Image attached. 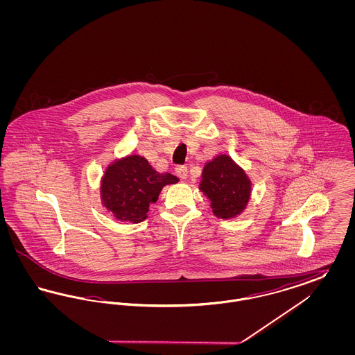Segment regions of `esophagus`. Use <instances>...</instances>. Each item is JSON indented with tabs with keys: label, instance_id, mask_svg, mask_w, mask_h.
I'll return each instance as SVG.
<instances>
[{
	"label": "esophagus",
	"instance_id": "1",
	"mask_svg": "<svg viewBox=\"0 0 355 355\" xmlns=\"http://www.w3.org/2000/svg\"><path fill=\"white\" fill-rule=\"evenodd\" d=\"M175 173H177V175H178L180 178L185 180V178H187V166H185V165L177 166V168H175Z\"/></svg>",
	"mask_w": 355,
	"mask_h": 355
}]
</instances>
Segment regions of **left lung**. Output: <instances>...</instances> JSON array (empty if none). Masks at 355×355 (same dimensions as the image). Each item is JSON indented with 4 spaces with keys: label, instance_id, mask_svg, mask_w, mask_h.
<instances>
[{
    "label": "left lung",
    "instance_id": "8db88e82",
    "mask_svg": "<svg viewBox=\"0 0 355 355\" xmlns=\"http://www.w3.org/2000/svg\"><path fill=\"white\" fill-rule=\"evenodd\" d=\"M201 190L211 201L213 213L220 218H233L249 202L250 181L229 155H218L205 165Z\"/></svg>",
    "mask_w": 355,
    "mask_h": 355
}]
</instances>
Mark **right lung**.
<instances>
[{"instance_id": "obj_1", "label": "right lung", "mask_w": 355, "mask_h": 355, "mask_svg": "<svg viewBox=\"0 0 355 355\" xmlns=\"http://www.w3.org/2000/svg\"><path fill=\"white\" fill-rule=\"evenodd\" d=\"M178 182L170 173H157L139 155H129L109 166L102 178L103 205L116 218L133 223L148 218L149 205L158 200L162 187Z\"/></svg>"}]
</instances>
